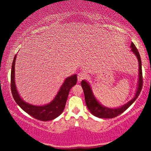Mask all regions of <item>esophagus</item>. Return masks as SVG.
Listing matches in <instances>:
<instances>
[{
    "label": "esophagus",
    "instance_id": "obj_1",
    "mask_svg": "<svg viewBox=\"0 0 151 151\" xmlns=\"http://www.w3.org/2000/svg\"><path fill=\"white\" fill-rule=\"evenodd\" d=\"M85 77H86V75L84 74H83V73H79V74H78V76H77L78 82H80V81L82 80V79H85Z\"/></svg>",
    "mask_w": 151,
    "mask_h": 151
}]
</instances>
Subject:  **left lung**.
<instances>
[{"instance_id": "8db88e82", "label": "left lung", "mask_w": 151, "mask_h": 151, "mask_svg": "<svg viewBox=\"0 0 151 151\" xmlns=\"http://www.w3.org/2000/svg\"><path fill=\"white\" fill-rule=\"evenodd\" d=\"M131 52L136 55L138 62V79L134 96L132 98V99L130 100L125 104L121 106L116 107V108H109V107H106L102 105L93 94L92 89H91V86L89 84V83L84 79L81 81V85L82 86L83 91H84L86 106H87L88 109L91 114H93L95 116L101 118V119H112V118L117 116L124 111H125L126 109L136 101V99L139 96L142 89V85H143L141 60L139 52H138V50L136 49V46L133 42H131Z\"/></svg>"}]
</instances>
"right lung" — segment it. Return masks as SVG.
<instances>
[{
	"instance_id": "right-lung-1",
	"label": "right lung",
	"mask_w": 151,
	"mask_h": 151,
	"mask_svg": "<svg viewBox=\"0 0 151 151\" xmlns=\"http://www.w3.org/2000/svg\"><path fill=\"white\" fill-rule=\"evenodd\" d=\"M17 55L13 59L11 68V91L13 99L24 111L37 120L51 121L56 119L63 112L71 88L77 84V75L73 74L67 77L59 89L55 98L50 103L45 105H34L22 99L16 87L15 79V65Z\"/></svg>"
}]
</instances>
